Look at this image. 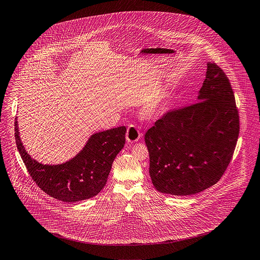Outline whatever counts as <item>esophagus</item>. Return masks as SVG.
I'll return each instance as SVG.
<instances>
[{
	"instance_id": "1",
	"label": "esophagus",
	"mask_w": 260,
	"mask_h": 260,
	"mask_svg": "<svg viewBox=\"0 0 260 260\" xmlns=\"http://www.w3.org/2000/svg\"><path fill=\"white\" fill-rule=\"evenodd\" d=\"M140 136H141V135H140L139 129H138L135 125H133V124L129 125V127H128V129H127V133H126V139H127V141L130 142V143L137 142L139 140Z\"/></svg>"
}]
</instances>
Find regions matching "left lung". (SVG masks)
<instances>
[{
  "instance_id": "obj_1",
  "label": "left lung",
  "mask_w": 260,
  "mask_h": 260,
  "mask_svg": "<svg viewBox=\"0 0 260 260\" xmlns=\"http://www.w3.org/2000/svg\"><path fill=\"white\" fill-rule=\"evenodd\" d=\"M196 103L166 111L145 134L149 173L161 192L189 196L216 184L230 165L239 115L230 79L208 62Z\"/></svg>"
}]
</instances>
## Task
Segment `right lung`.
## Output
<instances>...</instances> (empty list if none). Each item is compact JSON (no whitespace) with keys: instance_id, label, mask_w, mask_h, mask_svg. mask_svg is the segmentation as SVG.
<instances>
[{"instance_id":"obj_1","label":"right lung","mask_w":260,"mask_h":260,"mask_svg":"<svg viewBox=\"0 0 260 260\" xmlns=\"http://www.w3.org/2000/svg\"><path fill=\"white\" fill-rule=\"evenodd\" d=\"M125 126L96 133L70 162L43 165L25 152L17 117L15 121L16 144L31 179L48 196L69 203L90 199L104 188L112 163L125 145Z\"/></svg>"}]
</instances>
